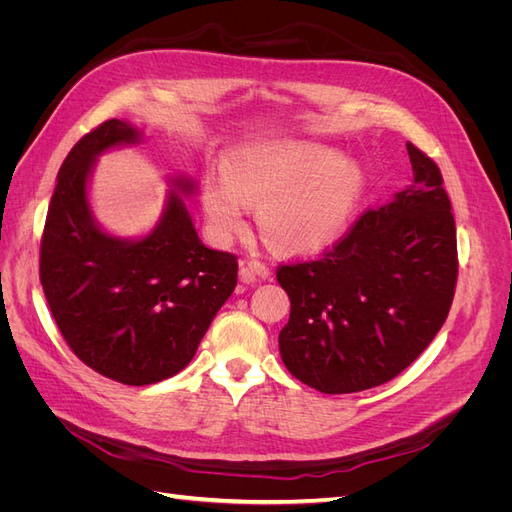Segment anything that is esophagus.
Wrapping results in <instances>:
<instances>
[{
    "mask_svg": "<svg viewBox=\"0 0 512 512\" xmlns=\"http://www.w3.org/2000/svg\"><path fill=\"white\" fill-rule=\"evenodd\" d=\"M239 275L245 284H252L256 280H267V277L271 275V269L260 260H243Z\"/></svg>",
    "mask_w": 512,
    "mask_h": 512,
    "instance_id": "34e87169",
    "label": "esophagus"
}]
</instances>
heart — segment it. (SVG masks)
<instances>
[{"label": "heart", "mask_w": 512, "mask_h": 512, "mask_svg": "<svg viewBox=\"0 0 512 512\" xmlns=\"http://www.w3.org/2000/svg\"><path fill=\"white\" fill-rule=\"evenodd\" d=\"M365 188L363 166L339 151L275 141L232 151L226 173L209 170L203 179V207L222 241L239 235L247 205H254L269 245L288 254H312L348 228Z\"/></svg>", "instance_id": "obj_1"}]
</instances>
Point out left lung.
I'll use <instances>...</instances> for the list:
<instances>
[{
  "instance_id": "left-lung-1",
  "label": "left lung",
  "mask_w": 512,
  "mask_h": 512,
  "mask_svg": "<svg viewBox=\"0 0 512 512\" xmlns=\"http://www.w3.org/2000/svg\"><path fill=\"white\" fill-rule=\"evenodd\" d=\"M412 185L365 211L316 260L277 267L290 318L282 361L312 389L342 395L393 380L451 309L457 230L438 164L412 143Z\"/></svg>"
}]
</instances>
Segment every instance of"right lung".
<instances>
[{"label": "right lung", "instance_id": "obj_1", "mask_svg": "<svg viewBox=\"0 0 512 512\" xmlns=\"http://www.w3.org/2000/svg\"><path fill=\"white\" fill-rule=\"evenodd\" d=\"M130 123L108 119L64 160L40 241V284L70 350L104 378L128 386L166 380L192 361L213 316L237 286V256L209 250L170 192L151 235H106L87 203L96 158L136 143ZM192 192L190 179H177Z\"/></svg>", "mask_w": 512, "mask_h": 512}]
</instances>
